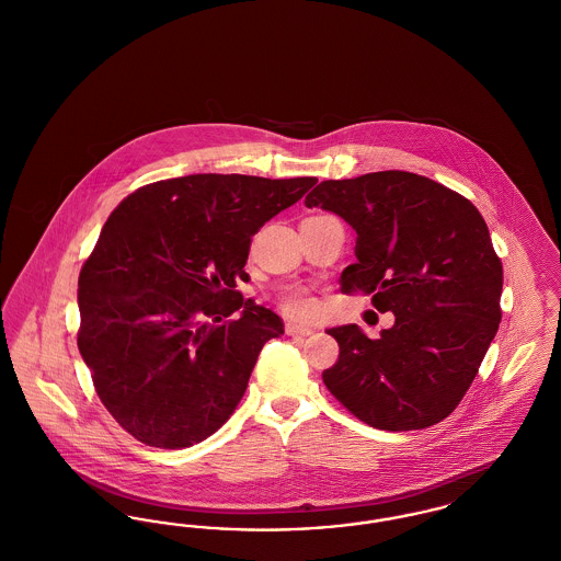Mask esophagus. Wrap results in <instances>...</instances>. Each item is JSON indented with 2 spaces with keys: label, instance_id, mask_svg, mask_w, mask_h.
<instances>
[{
  "label": "esophagus",
  "instance_id": "esophagus-1",
  "mask_svg": "<svg viewBox=\"0 0 561 561\" xmlns=\"http://www.w3.org/2000/svg\"><path fill=\"white\" fill-rule=\"evenodd\" d=\"M286 332L290 334V336H309L311 332H313V328L311 325H307V323H286Z\"/></svg>",
  "mask_w": 561,
  "mask_h": 561
}]
</instances>
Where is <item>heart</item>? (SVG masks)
<instances>
[{
    "label": "heart",
    "instance_id": "1",
    "mask_svg": "<svg viewBox=\"0 0 561 561\" xmlns=\"http://www.w3.org/2000/svg\"><path fill=\"white\" fill-rule=\"evenodd\" d=\"M311 298L305 293H293L288 294L284 298V309L293 316H307L311 311Z\"/></svg>",
    "mask_w": 561,
    "mask_h": 561
}]
</instances>
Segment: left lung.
<instances>
[{
    "label": "left lung",
    "mask_w": 561,
    "mask_h": 561,
    "mask_svg": "<svg viewBox=\"0 0 561 561\" xmlns=\"http://www.w3.org/2000/svg\"><path fill=\"white\" fill-rule=\"evenodd\" d=\"M307 208L355 229V263L341 293L373 294L396 323L368 339L355 323L330 328L339 362L328 391L382 431L444 421L465 398L501 323L503 265L480 210L460 193L401 170L323 181Z\"/></svg>",
    "instance_id": "left-lung-1"
}]
</instances>
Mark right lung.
Masks as SVG:
<instances>
[{
	"instance_id": "right-lung-1",
	"label": "right lung",
	"mask_w": 561,
	"mask_h": 561,
	"mask_svg": "<svg viewBox=\"0 0 561 561\" xmlns=\"http://www.w3.org/2000/svg\"><path fill=\"white\" fill-rule=\"evenodd\" d=\"M316 183L191 174L111 213L81 267L78 347L108 414L138 442L181 450L229 421L261 348L284 334L236 279L248 277L252 236Z\"/></svg>"
}]
</instances>
